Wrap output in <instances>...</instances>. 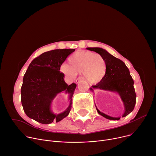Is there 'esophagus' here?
Returning <instances> with one entry per match:
<instances>
[{
    "label": "esophagus",
    "mask_w": 156,
    "mask_h": 156,
    "mask_svg": "<svg viewBox=\"0 0 156 156\" xmlns=\"http://www.w3.org/2000/svg\"><path fill=\"white\" fill-rule=\"evenodd\" d=\"M82 80H83V78L79 77V78H78L76 80V83H80L81 81H82Z\"/></svg>",
    "instance_id": "obj_1"
}]
</instances>
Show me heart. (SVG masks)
Here are the masks:
<instances>
[{
  "mask_svg": "<svg viewBox=\"0 0 156 156\" xmlns=\"http://www.w3.org/2000/svg\"><path fill=\"white\" fill-rule=\"evenodd\" d=\"M69 65H62L60 71L70 78H75L83 73L89 83L100 81L105 76L107 64L105 59L99 54L90 51H78L68 58Z\"/></svg>",
  "mask_w": 156,
  "mask_h": 156,
  "instance_id": "1",
  "label": "heart"
}]
</instances>
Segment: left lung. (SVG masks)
I'll return each mask as SVG.
<instances>
[{
  "instance_id": "left-lung-1",
  "label": "left lung",
  "mask_w": 156,
  "mask_h": 156,
  "mask_svg": "<svg viewBox=\"0 0 156 156\" xmlns=\"http://www.w3.org/2000/svg\"><path fill=\"white\" fill-rule=\"evenodd\" d=\"M87 49L96 52L105 59L107 72L98 83L93 85L90 90L94 93V90H102L116 93L119 95L124 106V112L122 117H125L132 112L136 103V94L133 87V80L129 68L123 62L110 54L101 48H87ZM100 115L112 120H119L121 117H112L100 112L97 107Z\"/></svg>"
}]
</instances>
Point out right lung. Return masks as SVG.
Returning <instances> with one entry per match:
<instances>
[{"label": "right lung", "instance_id": "obj_1", "mask_svg": "<svg viewBox=\"0 0 156 156\" xmlns=\"http://www.w3.org/2000/svg\"><path fill=\"white\" fill-rule=\"evenodd\" d=\"M75 49H55L45 52L30 63L23 78L21 102L24 112L30 119L43 124L58 122L66 117L72 107V97L75 83L68 85L65 75L59 71L61 65ZM69 94L67 108L56 114L51 110L53 100L58 94Z\"/></svg>", "mask_w": 156, "mask_h": 156}]
</instances>
